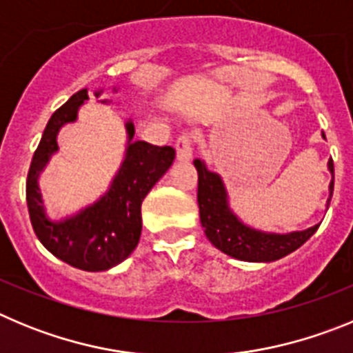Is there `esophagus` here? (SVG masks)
<instances>
[{
  "instance_id": "esophagus-1",
  "label": "esophagus",
  "mask_w": 353,
  "mask_h": 353,
  "mask_svg": "<svg viewBox=\"0 0 353 353\" xmlns=\"http://www.w3.org/2000/svg\"><path fill=\"white\" fill-rule=\"evenodd\" d=\"M176 159L182 162L191 161L192 157V136L191 134H182L179 139H176Z\"/></svg>"
}]
</instances>
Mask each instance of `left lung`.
<instances>
[{"mask_svg":"<svg viewBox=\"0 0 353 353\" xmlns=\"http://www.w3.org/2000/svg\"><path fill=\"white\" fill-rule=\"evenodd\" d=\"M198 170V205L201 226L205 235L215 248L228 256L244 261H276L301 248L318 230L320 224L307 228L304 232H293L286 235L279 233H263L245 226L228 207L226 189L217 173L207 170L205 162L194 161ZM329 171L332 173V182L329 185L330 203L334 191V162L329 161Z\"/></svg>","mask_w":353,"mask_h":353,"instance_id":"left-lung-1","label":"left lung"}]
</instances>
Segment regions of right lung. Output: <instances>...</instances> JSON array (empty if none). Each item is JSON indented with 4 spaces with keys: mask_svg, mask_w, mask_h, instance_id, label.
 <instances>
[{
    "mask_svg": "<svg viewBox=\"0 0 353 353\" xmlns=\"http://www.w3.org/2000/svg\"><path fill=\"white\" fill-rule=\"evenodd\" d=\"M95 95L99 97L101 92ZM86 99L88 92L79 90L60 109H56L48 121L28 171L26 201L31 226L43 248L76 269L99 272L121 263L136 249L141 236L143 199L170 170L174 161V150L171 146L132 141L134 125L132 121H127L129 146L125 161L109 191L77 215L60 223L49 221L43 212L37 180L49 157L58 150V130L65 123L76 121L77 109Z\"/></svg>",
    "mask_w": 353,
    "mask_h": 353,
    "instance_id": "add662e5",
    "label": "right lung"
}]
</instances>
